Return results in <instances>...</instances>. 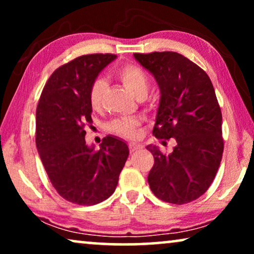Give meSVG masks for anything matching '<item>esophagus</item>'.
Masks as SVG:
<instances>
[{"mask_svg":"<svg viewBox=\"0 0 254 254\" xmlns=\"http://www.w3.org/2000/svg\"><path fill=\"white\" fill-rule=\"evenodd\" d=\"M128 148H129V151L130 152H134V151L140 150V149H142L143 147H142L141 144L135 143V142H130V143H128Z\"/></svg>","mask_w":254,"mask_h":254,"instance_id":"esophagus-1","label":"esophagus"}]
</instances>
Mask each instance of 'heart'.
<instances>
[{"mask_svg":"<svg viewBox=\"0 0 254 254\" xmlns=\"http://www.w3.org/2000/svg\"><path fill=\"white\" fill-rule=\"evenodd\" d=\"M118 77L124 85L138 99L145 97L148 92V76L143 69L135 64H125L117 71ZM106 90V83L103 79H96L92 83L89 92L90 105L93 110H99L103 104L104 93ZM110 130L119 136L126 138H134L138 135L140 121L135 118H118L111 121Z\"/></svg>","mask_w":254,"mask_h":254,"instance_id":"1","label":"heart"}]
</instances>
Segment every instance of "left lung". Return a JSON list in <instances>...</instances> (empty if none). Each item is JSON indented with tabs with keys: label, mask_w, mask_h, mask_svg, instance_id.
<instances>
[{
	"label": "left lung",
	"mask_w": 254,
	"mask_h": 254,
	"mask_svg": "<svg viewBox=\"0 0 254 254\" xmlns=\"http://www.w3.org/2000/svg\"><path fill=\"white\" fill-rule=\"evenodd\" d=\"M134 58L154 75L161 90L152 134L177 142L168 155L156 145L147 147L155 159L149 186L164 202L189 203L209 189L223 154L222 113L214 86L203 69L176 52L134 53Z\"/></svg>",
	"instance_id": "left-lung-1"
}]
</instances>
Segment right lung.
Returning a JSON list of instances; mask_svg holds the SVG:
<instances>
[{"label": "right lung", "mask_w": 254, "mask_h": 254, "mask_svg": "<svg viewBox=\"0 0 254 254\" xmlns=\"http://www.w3.org/2000/svg\"><path fill=\"white\" fill-rule=\"evenodd\" d=\"M114 54L82 55L59 67L45 84L36 112V144L48 178L69 202L92 206L112 195L129 150L120 138L88 147L91 125L89 92Z\"/></svg>", "instance_id": "1"}]
</instances>
